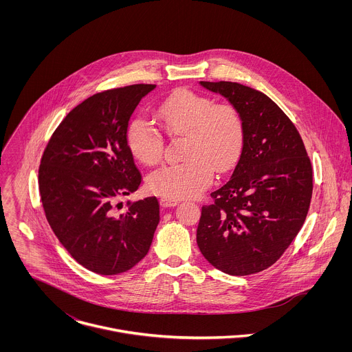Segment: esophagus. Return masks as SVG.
I'll return each instance as SVG.
<instances>
[{"instance_id":"esophagus-1","label":"esophagus","mask_w":352,"mask_h":352,"mask_svg":"<svg viewBox=\"0 0 352 352\" xmlns=\"http://www.w3.org/2000/svg\"><path fill=\"white\" fill-rule=\"evenodd\" d=\"M179 199H172V198H161L160 203L162 207H173L176 204H179Z\"/></svg>"}]
</instances>
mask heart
<instances>
[{
  "instance_id": "obj_1",
  "label": "heart",
  "mask_w": 352,
  "mask_h": 352,
  "mask_svg": "<svg viewBox=\"0 0 352 352\" xmlns=\"http://www.w3.org/2000/svg\"><path fill=\"white\" fill-rule=\"evenodd\" d=\"M155 116L170 135H187V161L161 166L148 177V187L155 195L172 199L201 195L212 183L214 172L229 170L241 151L244 123L232 105L186 91L162 101ZM127 145L145 165L158 164L164 154V138L145 116L131 120Z\"/></svg>"
}]
</instances>
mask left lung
Segmentation results:
<instances>
[{"mask_svg": "<svg viewBox=\"0 0 352 352\" xmlns=\"http://www.w3.org/2000/svg\"><path fill=\"white\" fill-rule=\"evenodd\" d=\"M240 112L244 141L230 180L201 207L197 243L217 270L244 276L271 267L301 230L313 170L301 135L286 113L250 87L201 81Z\"/></svg>", "mask_w": 352, "mask_h": 352, "instance_id": "left-lung-1", "label": "left lung"}]
</instances>
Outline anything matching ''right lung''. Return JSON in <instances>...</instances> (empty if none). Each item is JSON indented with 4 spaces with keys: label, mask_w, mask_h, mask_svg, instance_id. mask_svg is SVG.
Instances as JSON below:
<instances>
[{
    "label": "right lung",
    "mask_w": 352,
    "mask_h": 352,
    "mask_svg": "<svg viewBox=\"0 0 352 352\" xmlns=\"http://www.w3.org/2000/svg\"><path fill=\"white\" fill-rule=\"evenodd\" d=\"M137 84L96 94L60 122L39 166V192L52 232L72 257L99 275H116L151 250L160 222L155 197L127 201L142 182L127 145L130 118L149 92Z\"/></svg>",
    "instance_id": "obj_1"
}]
</instances>
